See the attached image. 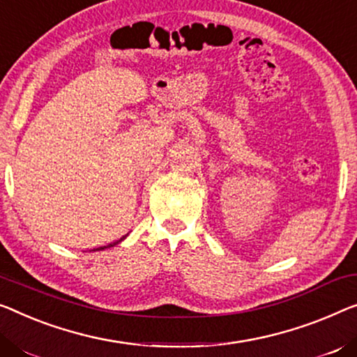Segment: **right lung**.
I'll use <instances>...</instances> for the list:
<instances>
[{"label": "right lung", "mask_w": 357, "mask_h": 357, "mask_svg": "<svg viewBox=\"0 0 357 357\" xmlns=\"http://www.w3.org/2000/svg\"><path fill=\"white\" fill-rule=\"evenodd\" d=\"M126 236H123L120 238V241H116V242H114V243H109V245H105V247H99V248H94V250H91V252H99V250H104V248H109V247H114V245H116V243H120L121 241H123Z\"/></svg>", "instance_id": "add662e5"}]
</instances>
